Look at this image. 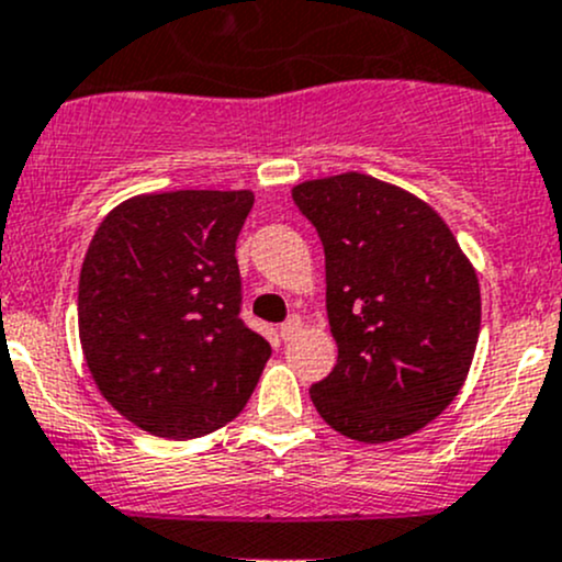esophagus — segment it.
I'll return each mask as SVG.
<instances>
[{
  "mask_svg": "<svg viewBox=\"0 0 562 562\" xmlns=\"http://www.w3.org/2000/svg\"><path fill=\"white\" fill-rule=\"evenodd\" d=\"M300 327H303V322H300V316H289L286 322L281 324L279 327V335L283 340H289V338H294V335L300 333Z\"/></svg>",
  "mask_w": 562,
  "mask_h": 562,
  "instance_id": "34e87169",
  "label": "esophagus"
}]
</instances>
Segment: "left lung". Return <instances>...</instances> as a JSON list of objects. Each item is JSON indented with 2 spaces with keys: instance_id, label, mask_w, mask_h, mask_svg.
<instances>
[{
  "instance_id": "left-lung-1",
  "label": "left lung",
  "mask_w": 562,
  "mask_h": 562,
  "mask_svg": "<svg viewBox=\"0 0 562 562\" xmlns=\"http://www.w3.org/2000/svg\"><path fill=\"white\" fill-rule=\"evenodd\" d=\"M292 200L324 246L338 344L333 373L311 384L316 411L366 443L422 430L454 401L476 351L471 262L430 205L362 172L305 181Z\"/></svg>"
}]
</instances>
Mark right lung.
<instances>
[{
	"label": "right lung",
	"instance_id": "obj_1",
	"mask_svg": "<svg viewBox=\"0 0 562 562\" xmlns=\"http://www.w3.org/2000/svg\"><path fill=\"white\" fill-rule=\"evenodd\" d=\"M251 192H167L108 213L86 251L78 327L105 401L161 438L240 414L270 344L240 319L235 243Z\"/></svg>",
	"mask_w": 562,
	"mask_h": 562
}]
</instances>
